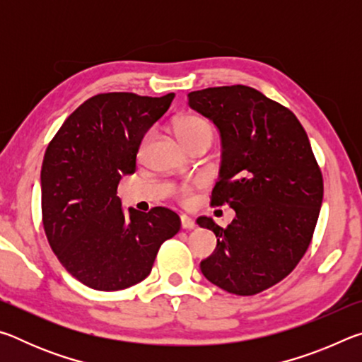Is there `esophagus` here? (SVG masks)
Instances as JSON below:
<instances>
[{
	"instance_id": "esophagus-1",
	"label": "esophagus",
	"mask_w": 362,
	"mask_h": 362,
	"mask_svg": "<svg viewBox=\"0 0 362 362\" xmlns=\"http://www.w3.org/2000/svg\"><path fill=\"white\" fill-rule=\"evenodd\" d=\"M180 223H182V228L183 230H193L194 226H196L194 220L192 217L185 216V214H183V216H180Z\"/></svg>"
}]
</instances>
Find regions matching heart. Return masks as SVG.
<instances>
[{
	"label": "heart",
	"instance_id": "b5f03b06",
	"mask_svg": "<svg viewBox=\"0 0 362 362\" xmlns=\"http://www.w3.org/2000/svg\"><path fill=\"white\" fill-rule=\"evenodd\" d=\"M174 132L185 148L188 145L201 142V140L207 144H211L212 140L211 122L204 118H201L198 115L180 116V118L174 122ZM145 142L146 139H144L142 148L145 146ZM192 192H193L192 185H182L179 188H175V196L177 198H180L182 201H188L189 196H192Z\"/></svg>",
	"mask_w": 362,
	"mask_h": 362
}]
</instances>
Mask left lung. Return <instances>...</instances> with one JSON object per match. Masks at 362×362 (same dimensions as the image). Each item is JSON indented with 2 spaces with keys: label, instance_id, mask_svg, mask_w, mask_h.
Masks as SVG:
<instances>
[{
  "label": "left lung",
  "instance_id": "8db88e82",
  "mask_svg": "<svg viewBox=\"0 0 362 362\" xmlns=\"http://www.w3.org/2000/svg\"><path fill=\"white\" fill-rule=\"evenodd\" d=\"M188 105L222 139L212 206L236 212L222 228L209 217L217 247L201 272L230 293L254 296L284 279L308 249L322 204V174L297 116L249 86L193 90Z\"/></svg>",
  "mask_w": 362,
  "mask_h": 362
}]
</instances>
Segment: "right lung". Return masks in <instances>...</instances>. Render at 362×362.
<instances>
[{
    "label": "right lung",
    "instance_id": "obj_1",
    "mask_svg": "<svg viewBox=\"0 0 362 362\" xmlns=\"http://www.w3.org/2000/svg\"><path fill=\"white\" fill-rule=\"evenodd\" d=\"M174 94H97L81 103L47 145L41 168L42 225L59 262L95 291L144 281L161 244L180 230L166 207L124 216L116 196L122 175L136 173L146 131Z\"/></svg>",
    "mask_w": 362,
    "mask_h": 362
}]
</instances>
